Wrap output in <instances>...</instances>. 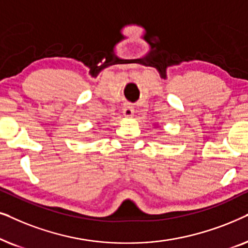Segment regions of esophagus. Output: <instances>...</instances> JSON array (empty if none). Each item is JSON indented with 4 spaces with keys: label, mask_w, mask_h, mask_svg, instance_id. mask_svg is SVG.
Instances as JSON below:
<instances>
[{
    "label": "esophagus",
    "mask_w": 248,
    "mask_h": 248,
    "mask_svg": "<svg viewBox=\"0 0 248 248\" xmlns=\"http://www.w3.org/2000/svg\"><path fill=\"white\" fill-rule=\"evenodd\" d=\"M133 114H134V107L131 104L127 103L124 107V115L127 118H130L133 117Z\"/></svg>",
    "instance_id": "obj_1"
}]
</instances>
